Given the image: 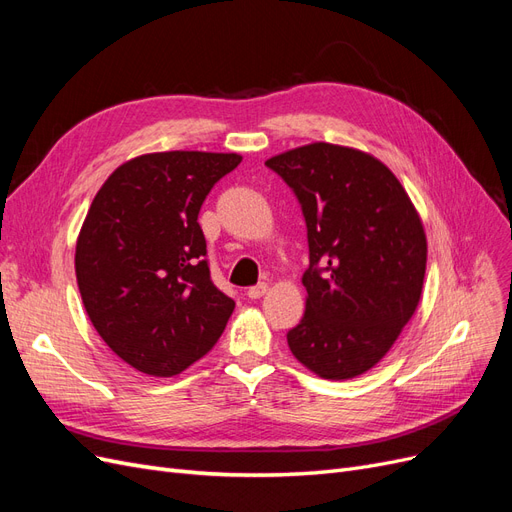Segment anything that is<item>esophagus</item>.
I'll list each match as a JSON object with an SVG mask.
<instances>
[{"label": "esophagus", "mask_w": 512, "mask_h": 512, "mask_svg": "<svg viewBox=\"0 0 512 512\" xmlns=\"http://www.w3.org/2000/svg\"><path fill=\"white\" fill-rule=\"evenodd\" d=\"M267 290H269V286H267V284H258V286L247 288V292H245V294H247V299L256 301V299H260V297H265Z\"/></svg>", "instance_id": "1"}]
</instances>
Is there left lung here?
Segmentation results:
<instances>
[{"mask_svg": "<svg viewBox=\"0 0 512 512\" xmlns=\"http://www.w3.org/2000/svg\"><path fill=\"white\" fill-rule=\"evenodd\" d=\"M297 194L307 226L305 314L294 359L348 380L391 350L421 301L427 237L399 179L365 151L312 143L265 162Z\"/></svg>", "mask_w": 512, "mask_h": 512, "instance_id": "left-lung-1", "label": "left lung"}]
</instances>
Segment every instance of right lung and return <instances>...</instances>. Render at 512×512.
<instances>
[{"instance_id":"right-lung-1","label":"right lung","mask_w":512,"mask_h":512,"mask_svg":"<svg viewBox=\"0 0 512 512\" xmlns=\"http://www.w3.org/2000/svg\"><path fill=\"white\" fill-rule=\"evenodd\" d=\"M239 153L160 151L113 170L76 239L85 312L121 361L170 378L205 356L235 301L211 282L198 211Z\"/></svg>"}]
</instances>
